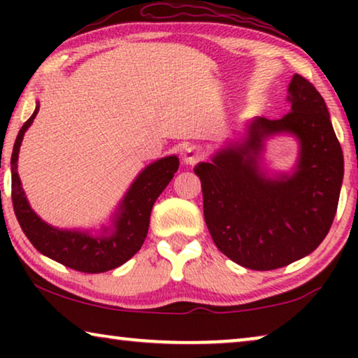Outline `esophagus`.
I'll return each mask as SVG.
<instances>
[{"instance_id":"esophagus-1","label":"esophagus","mask_w":358,"mask_h":358,"mask_svg":"<svg viewBox=\"0 0 358 358\" xmlns=\"http://www.w3.org/2000/svg\"><path fill=\"white\" fill-rule=\"evenodd\" d=\"M202 156H203L202 150L195 148V146H189V148L184 150L182 159H184L185 164H195V163H199L200 159H202Z\"/></svg>"}]
</instances>
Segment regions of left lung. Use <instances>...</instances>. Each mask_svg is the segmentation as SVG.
Listing matches in <instances>:
<instances>
[{
	"mask_svg": "<svg viewBox=\"0 0 358 358\" xmlns=\"http://www.w3.org/2000/svg\"><path fill=\"white\" fill-rule=\"evenodd\" d=\"M292 109L282 119L257 117L241 143L199 163L203 217L224 256L252 271H273L308 256L334 222L344 155L322 96L300 75L288 85ZM290 133L301 141L292 175L268 180L258 158L263 140Z\"/></svg>",
	"mask_w": 358,
	"mask_h": 358,
	"instance_id": "left-lung-1",
	"label": "left lung"
}]
</instances>
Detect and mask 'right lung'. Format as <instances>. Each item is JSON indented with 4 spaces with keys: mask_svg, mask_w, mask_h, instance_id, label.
Returning a JSON list of instances; mask_svg holds the SVG:
<instances>
[{
    "mask_svg": "<svg viewBox=\"0 0 358 358\" xmlns=\"http://www.w3.org/2000/svg\"><path fill=\"white\" fill-rule=\"evenodd\" d=\"M19 130L11 155V199L14 213L24 234L43 256L75 268L78 272L101 273L125 264L143 246L148 233L151 208L174 178L179 168L178 156H166L141 171L117 208L112 228H104L99 236L78 229H58L41 220L29 205L17 174V158L24 134L31 127L38 112Z\"/></svg>",
    "mask_w": 358,
    "mask_h": 358,
    "instance_id": "obj_1",
    "label": "right lung"
}]
</instances>
